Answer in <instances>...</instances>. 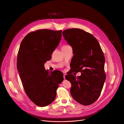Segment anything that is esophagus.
<instances>
[{
	"label": "esophagus",
	"mask_w": 124,
	"mask_h": 124,
	"mask_svg": "<svg viewBox=\"0 0 124 124\" xmlns=\"http://www.w3.org/2000/svg\"><path fill=\"white\" fill-rule=\"evenodd\" d=\"M65 74H63V78H64V79H65Z\"/></svg>",
	"instance_id": "obj_1"
}]
</instances>
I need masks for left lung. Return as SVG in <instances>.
Returning <instances> with one entry per match:
<instances>
[{
    "instance_id": "left-lung-1",
    "label": "left lung",
    "mask_w": 124,
    "mask_h": 124,
    "mask_svg": "<svg viewBox=\"0 0 124 124\" xmlns=\"http://www.w3.org/2000/svg\"><path fill=\"white\" fill-rule=\"evenodd\" d=\"M62 35L72 47L71 68L81 73L77 78L70 73L65 76V79L71 84L70 94L78 103L89 105L99 97L106 79L103 52L96 38L83 30L66 29L62 32Z\"/></svg>"
}]
</instances>
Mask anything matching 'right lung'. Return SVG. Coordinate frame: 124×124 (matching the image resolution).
<instances>
[{"label": "right lung", "mask_w": 124, "mask_h": 124, "mask_svg": "<svg viewBox=\"0 0 124 124\" xmlns=\"http://www.w3.org/2000/svg\"><path fill=\"white\" fill-rule=\"evenodd\" d=\"M62 32L47 29L30 32L24 37L19 49L17 67L24 89L38 106H47L54 101L59 84L63 80L61 71L49 72L44 67L59 45Z\"/></svg>", "instance_id": "add662e5"}]
</instances>
